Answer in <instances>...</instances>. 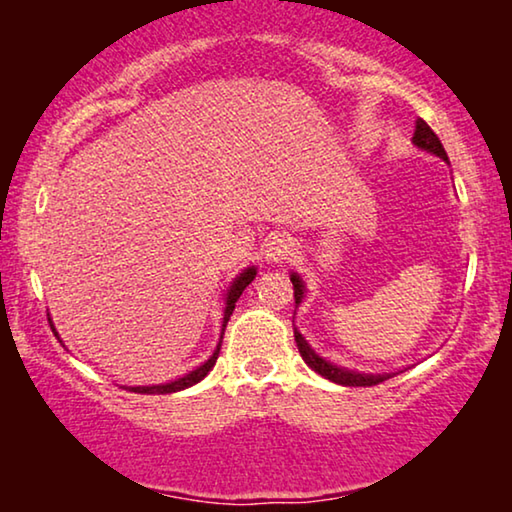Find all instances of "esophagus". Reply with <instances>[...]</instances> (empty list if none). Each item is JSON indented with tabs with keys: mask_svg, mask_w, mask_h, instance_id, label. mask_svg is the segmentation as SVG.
Returning a JSON list of instances; mask_svg holds the SVG:
<instances>
[{
	"mask_svg": "<svg viewBox=\"0 0 512 512\" xmlns=\"http://www.w3.org/2000/svg\"><path fill=\"white\" fill-rule=\"evenodd\" d=\"M263 251H265V258H268L270 263H284L293 256V240L291 237L277 235V237H272L268 244H265Z\"/></svg>",
	"mask_w": 512,
	"mask_h": 512,
	"instance_id": "34e87169",
	"label": "esophagus"
}]
</instances>
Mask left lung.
<instances>
[{"instance_id": "obj_1", "label": "left lung", "mask_w": 512, "mask_h": 512, "mask_svg": "<svg viewBox=\"0 0 512 512\" xmlns=\"http://www.w3.org/2000/svg\"><path fill=\"white\" fill-rule=\"evenodd\" d=\"M412 142H415L419 149H424V151L433 153V156L447 160V153L443 149V144H440L438 135L429 128V125L422 121V118H417L415 137H412ZM291 282H293V298H296V305H298L300 300H303L305 284H303V279L298 277V272H291ZM293 338H296L298 352H300V356H303V361L307 363V366H310L314 373H319L321 377H326V380H331L335 384H342V387H373V384H380V382L389 380V377L396 375V373L370 375V373H356V370H347V368L333 366L331 361L321 359V356L314 352L310 345H307V340L296 331V328H293Z\"/></svg>"}]
</instances>
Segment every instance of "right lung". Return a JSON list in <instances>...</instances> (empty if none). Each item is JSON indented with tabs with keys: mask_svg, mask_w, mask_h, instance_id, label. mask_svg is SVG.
<instances>
[{
	"mask_svg": "<svg viewBox=\"0 0 512 512\" xmlns=\"http://www.w3.org/2000/svg\"><path fill=\"white\" fill-rule=\"evenodd\" d=\"M254 277H256V268H254V265H251V268L240 272V277H235L233 284H230V289L226 293V310H223V331H226V324H228L230 314H233V310H235L237 298L242 296V291L247 289L251 282H254ZM48 321H51V319H48ZM53 331H55V328H53ZM55 335H58V333H55ZM221 340H223V335H221ZM221 340H219V345H216L214 354L209 356V359L202 363L200 368L191 370V373L184 375V377H179V380L167 382V384H153V387H128V389L135 391V394H174V391L193 387V384H198L200 380H205L209 370L214 368V363H216V359H219V352H221Z\"/></svg>",
	"mask_w": 512,
	"mask_h": 512,
	"instance_id": "right-lung-1",
	"label": "right lung"
}]
</instances>
